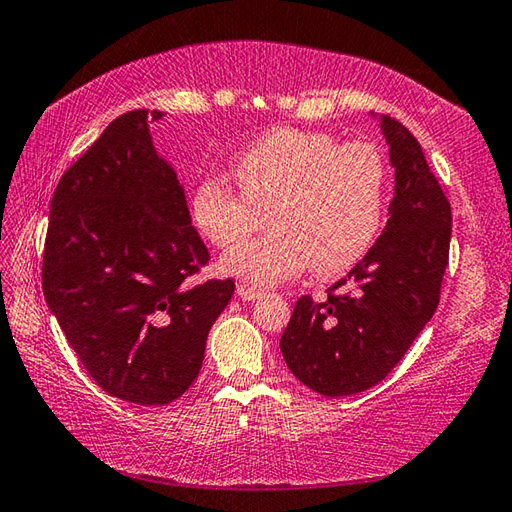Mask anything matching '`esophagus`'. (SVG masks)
I'll list each match as a JSON object with an SVG mask.
<instances>
[{
  "label": "esophagus",
  "mask_w": 512,
  "mask_h": 512,
  "mask_svg": "<svg viewBox=\"0 0 512 512\" xmlns=\"http://www.w3.org/2000/svg\"><path fill=\"white\" fill-rule=\"evenodd\" d=\"M259 295H262V290H259V288L244 286V284H239V286H237V297H239V299H244V301H255Z\"/></svg>",
  "instance_id": "obj_1"
}]
</instances>
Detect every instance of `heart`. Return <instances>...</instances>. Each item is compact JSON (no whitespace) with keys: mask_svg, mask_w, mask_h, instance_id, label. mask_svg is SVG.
<instances>
[{"mask_svg":"<svg viewBox=\"0 0 512 512\" xmlns=\"http://www.w3.org/2000/svg\"><path fill=\"white\" fill-rule=\"evenodd\" d=\"M231 171L242 194L217 178L195 184V228L228 248L253 233L268 209L273 231L228 250L220 262L226 275L262 288L310 264L314 275L332 277L372 246L387 182L385 158L374 145H336L323 132L275 127L255 138Z\"/></svg>","mask_w":512,"mask_h":512,"instance_id":"b5f03b06","label":"heart"}]
</instances>
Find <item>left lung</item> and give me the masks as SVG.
<instances>
[{"label": "left lung", "mask_w": 512, "mask_h": 512, "mask_svg": "<svg viewBox=\"0 0 512 512\" xmlns=\"http://www.w3.org/2000/svg\"><path fill=\"white\" fill-rule=\"evenodd\" d=\"M394 169L383 233L350 273L314 303L301 297L281 354L303 385L328 398L380 383L433 317L449 264L451 206L405 125L376 116Z\"/></svg>", "instance_id": "obj_1"}]
</instances>
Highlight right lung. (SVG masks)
Returning a JSON list of instances; mask_svg holds the SVG:
<instances>
[{"mask_svg":"<svg viewBox=\"0 0 512 512\" xmlns=\"http://www.w3.org/2000/svg\"><path fill=\"white\" fill-rule=\"evenodd\" d=\"M162 116H118L63 173L43 250V297L72 350L103 391L143 407L193 385L235 290L231 279L187 284L209 250L151 140Z\"/></svg>","mask_w":512,"mask_h":512,"instance_id":"right-lung-1","label":"right lung"}]
</instances>
